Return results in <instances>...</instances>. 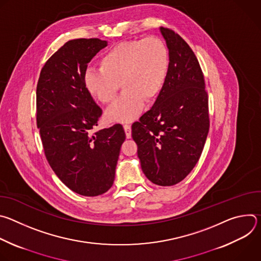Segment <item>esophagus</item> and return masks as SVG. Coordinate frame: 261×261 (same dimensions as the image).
Instances as JSON below:
<instances>
[{
    "mask_svg": "<svg viewBox=\"0 0 261 261\" xmlns=\"http://www.w3.org/2000/svg\"><path fill=\"white\" fill-rule=\"evenodd\" d=\"M124 130L126 132V137L127 138H131V126L128 124L124 125Z\"/></svg>",
    "mask_w": 261,
    "mask_h": 261,
    "instance_id": "esophagus-1",
    "label": "esophagus"
}]
</instances>
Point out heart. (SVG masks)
Instances as JSON below:
<instances>
[{"instance_id":"heart-1","label":"heart","mask_w":261,"mask_h":261,"mask_svg":"<svg viewBox=\"0 0 261 261\" xmlns=\"http://www.w3.org/2000/svg\"><path fill=\"white\" fill-rule=\"evenodd\" d=\"M100 69H88L84 83L88 93L103 104L113 101L120 89L123 95L106 110L111 122H131L162 91L169 73V51L158 37L124 41L106 51Z\"/></svg>"}]
</instances>
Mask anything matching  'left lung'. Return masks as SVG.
<instances>
[{"label": "left lung", "mask_w": 261, "mask_h": 261, "mask_svg": "<svg viewBox=\"0 0 261 261\" xmlns=\"http://www.w3.org/2000/svg\"><path fill=\"white\" fill-rule=\"evenodd\" d=\"M160 32L169 51L168 77L152 108L133 123L132 137L145 176L172 186L200 158L210 129L208 99L193 50L172 30Z\"/></svg>", "instance_id": "obj_1"}]
</instances>
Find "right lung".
Returning <instances> with one entry per match:
<instances>
[{"mask_svg":"<svg viewBox=\"0 0 261 261\" xmlns=\"http://www.w3.org/2000/svg\"><path fill=\"white\" fill-rule=\"evenodd\" d=\"M107 41L98 38L66 42L43 66L37 85V127L45 157L69 189L98 196L114 184L124 128L116 124L91 134L102 109L88 93V64Z\"/></svg>","mask_w":261,"mask_h":261,"instance_id":"right-lung-1","label":"right lung"}]
</instances>
